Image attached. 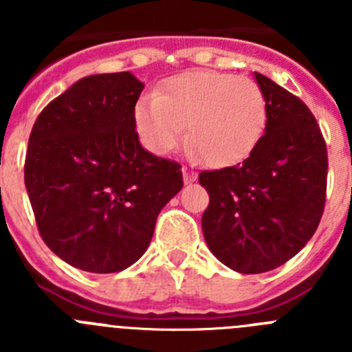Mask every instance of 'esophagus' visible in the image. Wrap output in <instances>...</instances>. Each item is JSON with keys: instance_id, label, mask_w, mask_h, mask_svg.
Listing matches in <instances>:
<instances>
[{"instance_id": "1", "label": "esophagus", "mask_w": 352, "mask_h": 352, "mask_svg": "<svg viewBox=\"0 0 352 352\" xmlns=\"http://www.w3.org/2000/svg\"><path fill=\"white\" fill-rule=\"evenodd\" d=\"M183 179H185V183L195 182L197 179V173L194 169H190V167H183Z\"/></svg>"}]
</instances>
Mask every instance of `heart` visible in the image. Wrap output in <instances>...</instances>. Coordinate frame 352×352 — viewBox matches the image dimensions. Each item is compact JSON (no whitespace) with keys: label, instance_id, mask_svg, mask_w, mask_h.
<instances>
[{"label":"heart","instance_id":"b5f03b06","mask_svg":"<svg viewBox=\"0 0 352 352\" xmlns=\"http://www.w3.org/2000/svg\"><path fill=\"white\" fill-rule=\"evenodd\" d=\"M266 98L250 77L190 70L170 77L158 95L141 96L133 125L142 144L157 155L188 144L213 167L231 166L250 153L266 126Z\"/></svg>","mask_w":352,"mask_h":352}]
</instances>
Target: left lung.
<instances>
[{
	"instance_id": "8db88e82",
	"label": "left lung",
	"mask_w": 352,
	"mask_h": 352,
	"mask_svg": "<svg viewBox=\"0 0 352 352\" xmlns=\"http://www.w3.org/2000/svg\"><path fill=\"white\" fill-rule=\"evenodd\" d=\"M266 129L241 164L203 170L210 194L203 234L213 256L238 273H264L296 256L321 222L328 151L303 102L256 72Z\"/></svg>"
}]
</instances>
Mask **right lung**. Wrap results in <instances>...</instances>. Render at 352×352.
Wrapping results in <instances>:
<instances>
[{
  "instance_id": "add662e5",
  "label": "right lung",
  "mask_w": 352,
  "mask_h": 352,
  "mask_svg": "<svg viewBox=\"0 0 352 352\" xmlns=\"http://www.w3.org/2000/svg\"><path fill=\"white\" fill-rule=\"evenodd\" d=\"M142 89L130 72L82 77L31 130L24 183L36 227L56 256L84 272L132 266L183 186L178 162L139 142L133 107Z\"/></svg>"
}]
</instances>
